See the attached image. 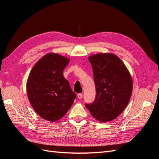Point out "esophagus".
<instances>
[{
	"instance_id": "34e87169",
	"label": "esophagus",
	"mask_w": 159,
	"mask_h": 159,
	"mask_svg": "<svg viewBox=\"0 0 159 159\" xmlns=\"http://www.w3.org/2000/svg\"><path fill=\"white\" fill-rule=\"evenodd\" d=\"M77 96H78V98L80 99L82 98V97H83V95L81 94V93H78V95H77Z\"/></svg>"
}]
</instances>
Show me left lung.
Here are the masks:
<instances>
[{
    "mask_svg": "<svg viewBox=\"0 0 159 159\" xmlns=\"http://www.w3.org/2000/svg\"><path fill=\"white\" fill-rule=\"evenodd\" d=\"M95 84L94 102L85 104L91 115L105 123L116 119L126 108L133 91V80L127 67L111 53L90 56Z\"/></svg>",
    "mask_w": 159,
    "mask_h": 159,
    "instance_id": "obj_1",
    "label": "left lung"
}]
</instances>
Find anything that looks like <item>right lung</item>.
Masks as SVG:
<instances>
[{"mask_svg":"<svg viewBox=\"0 0 159 159\" xmlns=\"http://www.w3.org/2000/svg\"><path fill=\"white\" fill-rule=\"evenodd\" d=\"M70 59L49 53L38 60L26 83L28 98L33 109L46 121H57L71 107L76 95L63 75Z\"/></svg>","mask_w":159,"mask_h":159,"instance_id":"obj_1","label":"right lung"}]
</instances>
